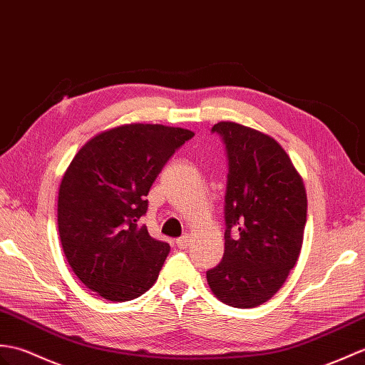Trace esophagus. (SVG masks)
Listing matches in <instances>:
<instances>
[{"instance_id": "esophagus-1", "label": "esophagus", "mask_w": 365, "mask_h": 365, "mask_svg": "<svg viewBox=\"0 0 365 365\" xmlns=\"http://www.w3.org/2000/svg\"><path fill=\"white\" fill-rule=\"evenodd\" d=\"M175 244H177V247H179V249H186L190 245V236L188 235L180 236V238L175 240Z\"/></svg>"}]
</instances>
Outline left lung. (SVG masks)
<instances>
[{
    "label": "left lung",
    "mask_w": 365,
    "mask_h": 365,
    "mask_svg": "<svg viewBox=\"0 0 365 365\" xmlns=\"http://www.w3.org/2000/svg\"><path fill=\"white\" fill-rule=\"evenodd\" d=\"M221 135L228 160L225 250L207 270L216 297L255 308L277 294L299 259L307 225V191L289 155L269 135L230 121Z\"/></svg>",
    "instance_id": "obj_1"
}]
</instances>
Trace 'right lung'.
Instances as JSON below:
<instances>
[{"instance_id":"right-lung-1","label":"right lung","mask_w":365,"mask_h":365,"mask_svg":"<svg viewBox=\"0 0 365 365\" xmlns=\"http://www.w3.org/2000/svg\"><path fill=\"white\" fill-rule=\"evenodd\" d=\"M194 133L162 124H127L91 138L58 190L57 224L73 272L110 302L140 297L155 283L169 244L140 219L149 190Z\"/></svg>"}]
</instances>
